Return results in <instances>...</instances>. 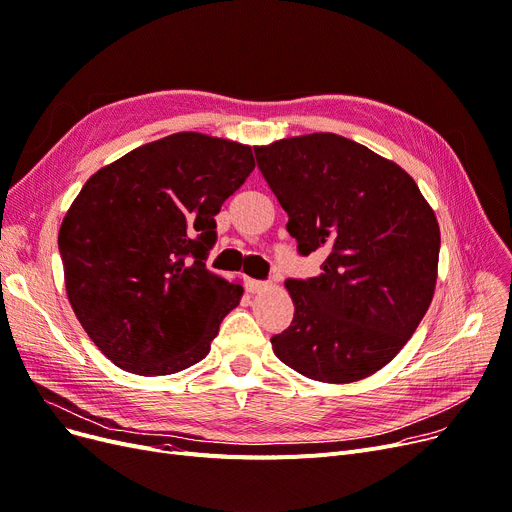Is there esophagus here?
I'll use <instances>...</instances> for the list:
<instances>
[{
	"label": "esophagus",
	"instance_id": "esophagus-1",
	"mask_svg": "<svg viewBox=\"0 0 512 512\" xmlns=\"http://www.w3.org/2000/svg\"><path fill=\"white\" fill-rule=\"evenodd\" d=\"M247 288H249V293L259 295V293L268 291L270 284H268V282H261V280H247Z\"/></svg>",
	"mask_w": 512,
	"mask_h": 512
}]
</instances>
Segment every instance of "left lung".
Wrapping results in <instances>:
<instances>
[{
    "instance_id": "left-lung-1",
    "label": "left lung",
    "mask_w": 512,
    "mask_h": 512,
    "mask_svg": "<svg viewBox=\"0 0 512 512\" xmlns=\"http://www.w3.org/2000/svg\"><path fill=\"white\" fill-rule=\"evenodd\" d=\"M301 255L322 274L286 280L295 318L272 337L276 358L320 383L362 381L387 366L433 301L439 224L397 163L337 133L255 146Z\"/></svg>"
}]
</instances>
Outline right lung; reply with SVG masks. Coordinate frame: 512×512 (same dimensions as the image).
Returning a JSON list of instances; mask_svg holds the SVG:
<instances>
[{"label": "right lung", "instance_id": "add662e5", "mask_svg": "<svg viewBox=\"0 0 512 512\" xmlns=\"http://www.w3.org/2000/svg\"><path fill=\"white\" fill-rule=\"evenodd\" d=\"M253 150L198 131L127 152L85 182L58 232L66 297L115 366L165 376L201 362L242 284L205 268L215 215Z\"/></svg>", "mask_w": 512, "mask_h": 512}]
</instances>
